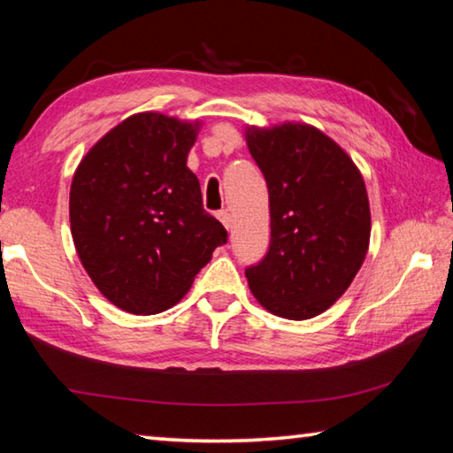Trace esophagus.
<instances>
[{
    "instance_id": "obj_1",
    "label": "esophagus",
    "mask_w": 453,
    "mask_h": 453,
    "mask_svg": "<svg viewBox=\"0 0 453 453\" xmlns=\"http://www.w3.org/2000/svg\"><path fill=\"white\" fill-rule=\"evenodd\" d=\"M218 219L221 221V224H224L226 229L232 227V216H229L227 211H218Z\"/></svg>"
}]
</instances>
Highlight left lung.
I'll return each instance as SVG.
<instances>
[{
	"instance_id": "8db88e82",
	"label": "left lung",
	"mask_w": 453,
	"mask_h": 453,
	"mask_svg": "<svg viewBox=\"0 0 453 453\" xmlns=\"http://www.w3.org/2000/svg\"><path fill=\"white\" fill-rule=\"evenodd\" d=\"M248 148L270 194V248L245 267L251 294L275 316L310 319L354 281L370 243L362 173L319 129L250 127Z\"/></svg>"
}]
</instances>
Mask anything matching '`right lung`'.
<instances>
[{"label":"right lung","mask_w":453,"mask_h":453,"mask_svg":"<svg viewBox=\"0 0 453 453\" xmlns=\"http://www.w3.org/2000/svg\"><path fill=\"white\" fill-rule=\"evenodd\" d=\"M199 124L137 113L105 134L75 170L70 221L91 281L135 316L178 303L227 242L203 210L188 153Z\"/></svg>","instance_id":"obj_1"}]
</instances>
